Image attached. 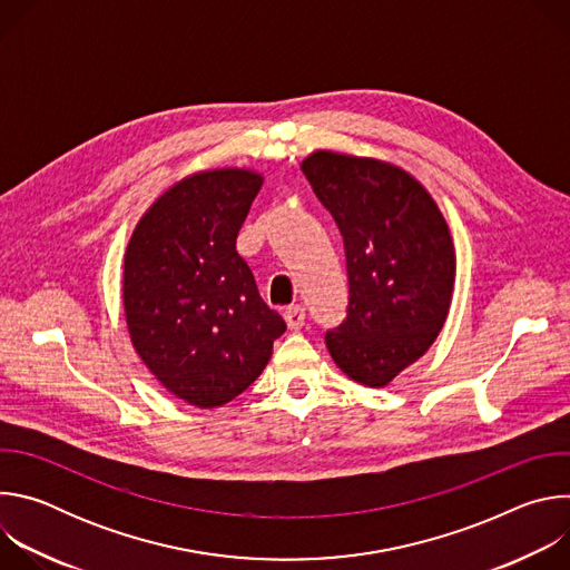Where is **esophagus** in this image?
Here are the masks:
<instances>
[{
	"instance_id": "34e87169",
	"label": "esophagus",
	"mask_w": 570,
	"mask_h": 570,
	"mask_svg": "<svg viewBox=\"0 0 570 570\" xmlns=\"http://www.w3.org/2000/svg\"><path fill=\"white\" fill-rule=\"evenodd\" d=\"M284 320H286V324H288V330H293V332L302 330V327H304V320H306L304 306H299V304L288 306V308L284 311Z\"/></svg>"
}]
</instances>
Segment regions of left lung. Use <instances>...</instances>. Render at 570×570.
<instances>
[{
	"label": "left lung",
	"instance_id": "8db88e82",
	"mask_svg": "<svg viewBox=\"0 0 570 570\" xmlns=\"http://www.w3.org/2000/svg\"><path fill=\"white\" fill-rule=\"evenodd\" d=\"M302 171L347 262V317L324 343L350 379L383 387L444 327L455 282L449 225L431 194L387 161L315 150Z\"/></svg>",
	"mask_w": 570,
	"mask_h": 570
}]
</instances>
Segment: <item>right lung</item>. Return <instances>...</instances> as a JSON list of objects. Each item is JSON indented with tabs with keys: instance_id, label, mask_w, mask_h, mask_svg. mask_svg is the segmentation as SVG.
Instances as JSON below:
<instances>
[{
	"instance_id": "1",
	"label": "right lung",
	"mask_w": 570,
	"mask_h": 570,
	"mask_svg": "<svg viewBox=\"0 0 570 570\" xmlns=\"http://www.w3.org/2000/svg\"><path fill=\"white\" fill-rule=\"evenodd\" d=\"M262 185L246 169L189 176L150 205L126 250L130 341L155 379L198 409L246 390L286 332L236 253Z\"/></svg>"
}]
</instances>
